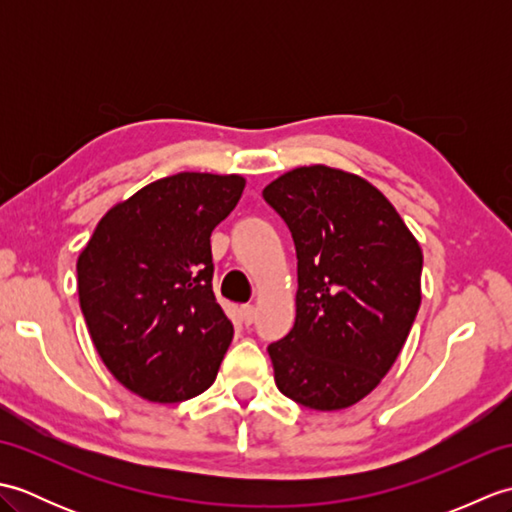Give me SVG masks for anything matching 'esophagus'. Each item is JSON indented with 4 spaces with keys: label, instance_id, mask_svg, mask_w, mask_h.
<instances>
[{
    "label": "esophagus",
    "instance_id": "esophagus-1",
    "mask_svg": "<svg viewBox=\"0 0 512 512\" xmlns=\"http://www.w3.org/2000/svg\"><path fill=\"white\" fill-rule=\"evenodd\" d=\"M239 312H242V321L246 325H250V323L255 321V306H250V303H246V306L239 308Z\"/></svg>",
    "mask_w": 512,
    "mask_h": 512
}]
</instances>
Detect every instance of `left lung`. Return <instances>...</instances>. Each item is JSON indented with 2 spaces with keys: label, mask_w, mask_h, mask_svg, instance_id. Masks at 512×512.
<instances>
[{
  "label": "left lung",
  "mask_w": 512,
  "mask_h": 512,
  "mask_svg": "<svg viewBox=\"0 0 512 512\" xmlns=\"http://www.w3.org/2000/svg\"><path fill=\"white\" fill-rule=\"evenodd\" d=\"M297 248V317L268 345L279 391L317 411L372 391L405 345L420 308L422 250L374 184L325 165L264 189Z\"/></svg>",
  "instance_id": "obj_1"
}]
</instances>
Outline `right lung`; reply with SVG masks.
Wrapping results in <instances>:
<instances>
[{
  "label": "right lung",
  "instance_id": "1",
  "mask_svg": "<svg viewBox=\"0 0 512 512\" xmlns=\"http://www.w3.org/2000/svg\"><path fill=\"white\" fill-rule=\"evenodd\" d=\"M246 187L242 176L184 171L118 202L76 262L81 312L118 383L149 402L213 385L233 323L213 295L211 233Z\"/></svg>",
  "mask_w": 512,
  "mask_h": 512
}]
</instances>
